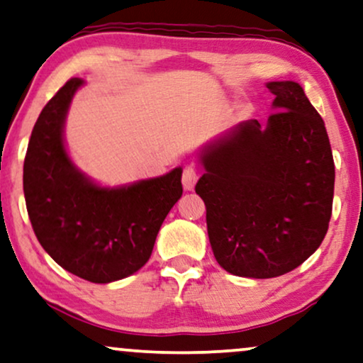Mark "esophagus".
<instances>
[{
	"mask_svg": "<svg viewBox=\"0 0 363 363\" xmlns=\"http://www.w3.org/2000/svg\"><path fill=\"white\" fill-rule=\"evenodd\" d=\"M197 179H199V174H197L196 167L187 166L184 171H182V186H184L186 191L194 189Z\"/></svg>",
	"mask_w": 363,
	"mask_h": 363,
	"instance_id": "esophagus-1",
	"label": "esophagus"
}]
</instances>
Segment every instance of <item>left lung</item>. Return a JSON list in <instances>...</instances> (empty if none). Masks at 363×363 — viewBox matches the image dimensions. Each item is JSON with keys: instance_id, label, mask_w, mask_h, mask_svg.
<instances>
[{"instance_id": "8db88e82", "label": "left lung", "mask_w": 363, "mask_h": 363, "mask_svg": "<svg viewBox=\"0 0 363 363\" xmlns=\"http://www.w3.org/2000/svg\"><path fill=\"white\" fill-rule=\"evenodd\" d=\"M275 96L265 128L235 125L201 152L196 192L222 269L279 277L318 249L332 216L335 166L325 124L294 81L267 83Z\"/></svg>"}]
</instances>
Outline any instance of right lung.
<instances>
[{"instance_id": "1", "label": "right lung", "mask_w": 363, "mask_h": 363, "mask_svg": "<svg viewBox=\"0 0 363 363\" xmlns=\"http://www.w3.org/2000/svg\"><path fill=\"white\" fill-rule=\"evenodd\" d=\"M83 83L71 77L43 108L24 157L23 189L33 230L52 260L77 277L108 284L151 257L164 219L182 196V169L116 189L77 171L62 128Z\"/></svg>"}]
</instances>
